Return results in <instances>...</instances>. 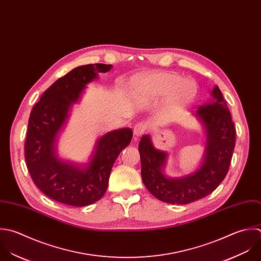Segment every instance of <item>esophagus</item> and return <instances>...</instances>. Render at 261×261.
<instances>
[{
  "mask_svg": "<svg viewBox=\"0 0 261 261\" xmlns=\"http://www.w3.org/2000/svg\"><path fill=\"white\" fill-rule=\"evenodd\" d=\"M147 129V125L144 122H139L134 126V134L136 136H140L142 135Z\"/></svg>",
  "mask_w": 261,
  "mask_h": 261,
  "instance_id": "1",
  "label": "esophagus"
}]
</instances>
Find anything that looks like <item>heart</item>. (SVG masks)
Instances as JSON below:
<instances>
[{
	"label": "heart",
	"instance_id": "heart-1",
	"mask_svg": "<svg viewBox=\"0 0 261 261\" xmlns=\"http://www.w3.org/2000/svg\"><path fill=\"white\" fill-rule=\"evenodd\" d=\"M196 84L172 72H154L140 77L134 85L135 96L142 101H152L167 95L172 105L189 102L196 94Z\"/></svg>",
	"mask_w": 261,
	"mask_h": 261
}]
</instances>
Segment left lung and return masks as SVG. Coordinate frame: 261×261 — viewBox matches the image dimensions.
I'll return each instance as SVG.
<instances>
[{"instance_id":"obj_1","label":"left lung","mask_w":261,"mask_h":261,"mask_svg":"<svg viewBox=\"0 0 261 261\" xmlns=\"http://www.w3.org/2000/svg\"><path fill=\"white\" fill-rule=\"evenodd\" d=\"M214 100L196 113L207 131L206 152L202 166L181 179L164 176L162 168L167 154L153 147L148 135H143L138 149L141 177L145 187L159 200L172 204H188L211 194L228 174L236 143V128L222 91L215 86Z\"/></svg>"}]
</instances>
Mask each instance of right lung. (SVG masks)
Segmentation results:
<instances>
[{
	"mask_svg": "<svg viewBox=\"0 0 261 261\" xmlns=\"http://www.w3.org/2000/svg\"><path fill=\"white\" fill-rule=\"evenodd\" d=\"M111 67L89 64L73 69L53 83L31 110L24 144L26 166L36 187L58 202L86 206L99 200L107 191L116 159L131 141L130 128L107 133L98 140L93 159L85 169L63 163L54 154L55 137L69 108L78 100L85 84Z\"/></svg>",
	"mask_w": 261,
	"mask_h": 261,
	"instance_id": "1",
	"label": "right lung"
}]
</instances>
